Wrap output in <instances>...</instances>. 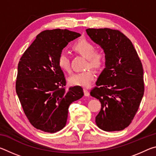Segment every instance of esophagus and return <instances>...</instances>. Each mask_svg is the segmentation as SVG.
Wrapping results in <instances>:
<instances>
[{
  "label": "esophagus",
  "instance_id": "1",
  "mask_svg": "<svg viewBox=\"0 0 156 156\" xmlns=\"http://www.w3.org/2000/svg\"><path fill=\"white\" fill-rule=\"evenodd\" d=\"M83 91H84V96H89V92L88 91V89H87L86 88H84Z\"/></svg>",
  "mask_w": 156,
  "mask_h": 156
}]
</instances>
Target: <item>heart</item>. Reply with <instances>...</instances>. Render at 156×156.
Wrapping results in <instances>:
<instances>
[{"instance_id": "1", "label": "heart", "mask_w": 156, "mask_h": 156, "mask_svg": "<svg viewBox=\"0 0 156 156\" xmlns=\"http://www.w3.org/2000/svg\"><path fill=\"white\" fill-rule=\"evenodd\" d=\"M73 49L82 56L86 58L87 62L86 67H90L96 70H100L106 62V55L102 50H95V46L86 39H80L73 44ZM59 67L64 72H69V59L64 52L60 53L57 59ZM94 73L91 69L76 73L68 78L69 84L72 86L87 87L93 81Z\"/></svg>"}]
</instances>
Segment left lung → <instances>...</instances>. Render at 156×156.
Listing matches in <instances>:
<instances>
[{
    "label": "left lung",
    "mask_w": 156,
    "mask_h": 156,
    "mask_svg": "<svg viewBox=\"0 0 156 156\" xmlns=\"http://www.w3.org/2000/svg\"><path fill=\"white\" fill-rule=\"evenodd\" d=\"M86 31L106 55L105 68L90 92L101 103L96 123L105 131L123 130L133 119L144 95L142 62L131 41L120 31L89 28Z\"/></svg>",
    "instance_id": "left-lung-1"
}]
</instances>
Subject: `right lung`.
I'll list each match as a JSON object with an SVG mask.
<instances>
[{
    "instance_id": "right-lung-1",
    "label": "right lung",
    "mask_w": 156,
    "mask_h": 156,
    "mask_svg": "<svg viewBox=\"0 0 156 156\" xmlns=\"http://www.w3.org/2000/svg\"><path fill=\"white\" fill-rule=\"evenodd\" d=\"M80 34L56 29L39 34L20 58L18 65L16 91L29 121L47 133L65 127L68 109L83 96V89H67L66 80L57 59L62 49Z\"/></svg>"
}]
</instances>
